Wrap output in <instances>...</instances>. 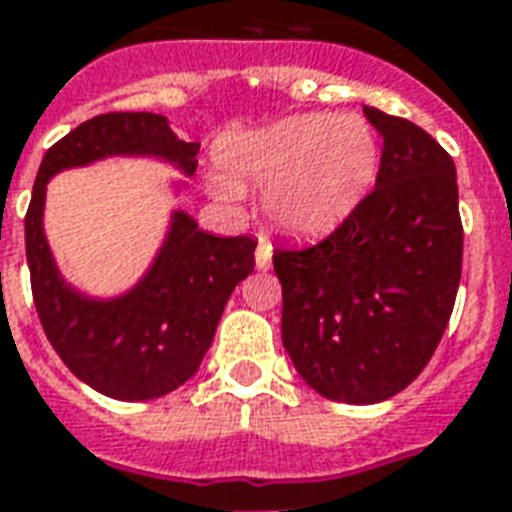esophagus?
<instances>
[{
    "instance_id": "esophagus-1",
    "label": "esophagus",
    "mask_w": 512,
    "mask_h": 512,
    "mask_svg": "<svg viewBox=\"0 0 512 512\" xmlns=\"http://www.w3.org/2000/svg\"><path fill=\"white\" fill-rule=\"evenodd\" d=\"M271 260H273L271 244H265V241H260V244H257V252H255L257 268H260V271H268V268H271Z\"/></svg>"
}]
</instances>
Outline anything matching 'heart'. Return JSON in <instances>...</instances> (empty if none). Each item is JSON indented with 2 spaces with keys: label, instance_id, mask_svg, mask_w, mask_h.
Masks as SVG:
<instances>
[{
  "label": "heart",
  "instance_id": "b5f03b06",
  "mask_svg": "<svg viewBox=\"0 0 512 512\" xmlns=\"http://www.w3.org/2000/svg\"><path fill=\"white\" fill-rule=\"evenodd\" d=\"M225 177L217 199L236 201L239 188H265L263 212L287 236H321L364 199L380 162V146L356 114H300L239 135L220 151Z\"/></svg>",
  "mask_w": 512,
  "mask_h": 512
}]
</instances>
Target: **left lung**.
I'll return each mask as SVG.
<instances>
[{
    "label": "left lung",
    "instance_id": "8db88e82",
    "mask_svg": "<svg viewBox=\"0 0 512 512\" xmlns=\"http://www.w3.org/2000/svg\"><path fill=\"white\" fill-rule=\"evenodd\" d=\"M382 135L377 183L335 233L279 247L281 340L329 401L377 404L436 353L462 273L452 156L417 124L364 106Z\"/></svg>",
    "mask_w": 512,
    "mask_h": 512
}]
</instances>
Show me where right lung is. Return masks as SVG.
Here are the masks:
<instances>
[{"mask_svg": "<svg viewBox=\"0 0 512 512\" xmlns=\"http://www.w3.org/2000/svg\"><path fill=\"white\" fill-rule=\"evenodd\" d=\"M199 143H185L167 116L114 111L79 124L44 154L26 212V260L44 335L63 364L116 401H151L188 382L212 345L239 281L255 268L252 236H212L175 209L146 276L119 297H87L68 284L44 236L47 183L63 170L108 156H154L185 177Z\"/></svg>", "mask_w": 512, "mask_h": 512, "instance_id": "obj_1", "label": "right lung"}]
</instances>
